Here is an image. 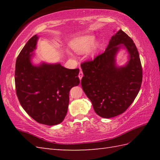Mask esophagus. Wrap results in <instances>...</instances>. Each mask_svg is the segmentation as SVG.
<instances>
[{
    "mask_svg": "<svg viewBox=\"0 0 160 160\" xmlns=\"http://www.w3.org/2000/svg\"><path fill=\"white\" fill-rule=\"evenodd\" d=\"M82 76H83V73H82V70H80V72H79V74H78V77H79L80 80L82 79Z\"/></svg>",
    "mask_w": 160,
    "mask_h": 160,
    "instance_id": "34e87169",
    "label": "esophagus"
}]
</instances>
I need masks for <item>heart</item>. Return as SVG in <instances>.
I'll return each mask as SVG.
<instances>
[{
    "label": "heart",
    "instance_id": "1",
    "mask_svg": "<svg viewBox=\"0 0 160 160\" xmlns=\"http://www.w3.org/2000/svg\"><path fill=\"white\" fill-rule=\"evenodd\" d=\"M95 37L92 35L83 36L72 40L71 42V46L76 52L81 53L89 49L93 44V46L91 47V51L93 52L98 47L97 42L93 43Z\"/></svg>",
    "mask_w": 160,
    "mask_h": 160
}]
</instances>
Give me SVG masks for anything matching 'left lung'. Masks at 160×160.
I'll list each match as a JSON object with an SVG mask.
<instances>
[{"mask_svg": "<svg viewBox=\"0 0 160 160\" xmlns=\"http://www.w3.org/2000/svg\"><path fill=\"white\" fill-rule=\"evenodd\" d=\"M122 45L130 59L126 66L118 68L114 57ZM80 66L83 91L99 116L111 118L123 113L138 96L142 82L141 61L135 43L122 30L112 36L103 53Z\"/></svg>", "mask_w": 160, "mask_h": 160, "instance_id": "8db88e82", "label": "left lung"}]
</instances>
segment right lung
<instances>
[{"instance_id": "right-lung-1", "label": "right lung", "mask_w": 160, "mask_h": 160, "mask_svg": "<svg viewBox=\"0 0 160 160\" xmlns=\"http://www.w3.org/2000/svg\"><path fill=\"white\" fill-rule=\"evenodd\" d=\"M38 36H33L17 57L15 86L20 104L30 117L40 124L53 126L65 118L69 91L80 84L79 69H69L60 64L31 62Z\"/></svg>"}]
</instances>
